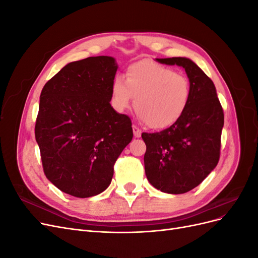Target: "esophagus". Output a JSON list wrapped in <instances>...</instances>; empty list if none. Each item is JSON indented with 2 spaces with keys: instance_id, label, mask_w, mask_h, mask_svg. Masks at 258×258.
Here are the masks:
<instances>
[{
  "instance_id": "34e87169",
  "label": "esophagus",
  "mask_w": 258,
  "mask_h": 258,
  "mask_svg": "<svg viewBox=\"0 0 258 258\" xmlns=\"http://www.w3.org/2000/svg\"><path fill=\"white\" fill-rule=\"evenodd\" d=\"M132 129H134V135H135L136 138H140V137H141V135H142L141 129L138 128L137 126H134V127H132Z\"/></svg>"
}]
</instances>
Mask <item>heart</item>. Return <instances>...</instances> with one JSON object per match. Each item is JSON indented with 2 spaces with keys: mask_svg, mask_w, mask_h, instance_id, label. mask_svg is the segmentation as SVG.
I'll use <instances>...</instances> for the list:
<instances>
[{
  "mask_svg": "<svg viewBox=\"0 0 258 258\" xmlns=\"http://www.w3.org/2000/svg\"><path fill=\"white\" fill-rule=\"evenodd\" d=\"M111 92L116 110H127L135 98L139 118L150 128L163 129L182 118L189 104L191 86L175 70L143 60L127 69L124 81L116 77Z\"/></svg>",
  "mask_w": 258,
  "mask_h": 258,
  "instance_id": "heart-1",
  "label": "heart"
}]
</instances>
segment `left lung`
<instances>
[{
    "mask_svg": "<svg viewBox=\"0 0 258 258\" xmlns=\"http://www.w3.org/2000/svg\"><path fill=\"white\" fill-rule=\"evenodd\" d=\"M157 61L185 69L191 97L177 122L156 134H142L145 174L155 188L184 194L204 181L220 160L224 111L213 82L195 62L182 57Z\"/></svg>",
    "mask_w": 258,
    "mask_h": 258,
    "instance_id": "8db88e82",
    "label": "left lung"
}]
</instances>
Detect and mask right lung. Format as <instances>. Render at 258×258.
Wrapping results in <instances>:
<instances>
[{
	"label": "right lung",
	"instance_id": "obj_1",
	"mask_svg": "<svg viewBox=\"0 0 258 258\" xmlns=\"http://www.w3.org/2000/svg\"><path fill=\"white\" fill-rule=\"evenodd\" d=\"M116 71L115 59L107 56L71 62L41 92L34 131L44 173L71 196L104 191L134 137L129 116L110 103Z\"/></svg>",
	"mask_w": 258,
	"mask_h": 258
}]
</instances>
